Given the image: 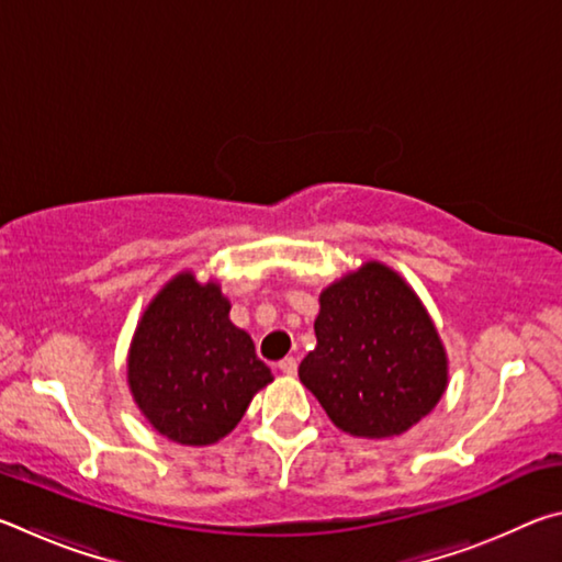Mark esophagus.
<instances>
[{
	"instance_id": "34e87169",
	"label": "esophagus",
	"mask_w": 562,
	"mask_h": 562,
	"mask_svg": "<svg viewBox=\"0 0 562 562\" xmlns=\"http://www.w3.org/2000/svg\"><path fill=\"white\" fill-rule=\"evenodd\" d=\"M278 367H280V372L288 374V376L297 374V359H294V357H284Z\"/></svg>"
}]
</instances>
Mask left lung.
<instances>
[{
    "mask_svg": "<svg viewBox=\"0 0 562 562\" xmlns=\"http://www.w3.org/2000/svg\"><path fill=\"white\" fill-rule=\"evenodd\" d=\"M315 335L300 382L337 429L359 439L408 431L449 384L429 312L402 274L376 260L322 290Z\"/></svg>",
    "mask_w": 562,
    "mask_h": 562,
    "instance_id": "left-lung-1",
    "label": "left lung"
}]
</instances>
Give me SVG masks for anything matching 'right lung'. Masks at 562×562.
I'll list each match as a JSON object with an SVG mask.
<instances>
[{
  "label": "right lung",
  "instance_id": "obj_1",
  "mask_svg": "<svg viewBox=\"0 0 562 562\" xmlns=\"http://www.w3.org/2000/svg\"><path fill=\"white\" fill-rule=\"evenodd\" d=\"M272 382L215 280L180 272L140 317L128 349L133 402L158 434L207 446L231 434L252 396Z\"/></svg>",
  "mask_w": 562,
  "mask_h": 562
}]
</instances>
